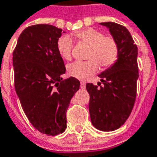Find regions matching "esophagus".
Segmentation results:
<instances>
[{
  "instance_id": "obj_1",
  "label": "esophagus",
  "mask_w": 157,
  "mask_h": 157,
  "mask_svg": "<svg viewBox=\"0 0 157 157\" xmlns=\"http://www.w3.org/2000/svg\"><path fill=\"white\" fill-rule=\"evenodd\" d=\"M85 87H86V83H85V82H81V88L83 89V88H85Z\"/></svg>"
}]
</instances>
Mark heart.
Listing matches in <instances>:
<instances>
[{
  "mask_svg": "<svg viewBox=\"0 0 157 157\" xmlns=\"http://www.w3.org/2000/svg\"><path fill=\"white\" fill-rule=\"evenodd\" d=\"M75 36L85 44L88 45L86 61H75L67 65V72L72 77L86 80L98 71L99 65L109 68L114 65L119 55V47L112 35H104L98 29H86L75 33ZM73 43L71 37L62 36L57 42L59 54L68 60L71 58Z\"/></svg>",
  "mask_w": 157,
  "mask_h": 157,
  "instance_id": "1",
  "label": "heart"
}]
</instances>
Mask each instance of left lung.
Listing matches in <instances>:
<instances>
[{
    "label": "left lung",
    "instance_id": "obj_1",
    "mask_svg": "<svg viewBox=\"0 0 157 157\" xmlns=\"http://www.w3.org/2000/svg\"><path fill=\"white\" fill-rule=\"evenodd\" d=\"M101 25L109 28L119 47L118 60L98 75L103 86L86 83L90 94L89 112L92 125L102 131L120 128L134 108L139 77L138 48L128 30L124 26L108 22Z\"/></svg>",
    "mask_w": 157,
    "mask_h": 157
}]
</instances>
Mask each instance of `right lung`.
<instances>
[{
    "mask_svg": "<svg viewBox=\"0 0 157 157\" xmlns=\"http://www.w3.org/2000/svg\"><path fill=\"white\" fill-rule=\"evenodd\" d=\"M61 34V29L49 24L29 26L19 36L12 58L16 92L27 118L52 136L65 130L69 104L80 87L75 77L62 80L65 66L57 48Z\"/></svg>",
    "mask_w": 157,
    "mask_h": 157,
    "instance_id": "right-lung-1",
    "label": "right lung"
}]
</instances>
